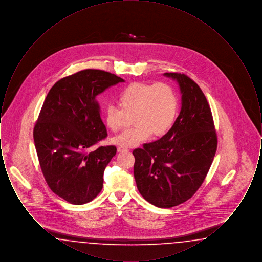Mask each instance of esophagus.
Listing matches in <instances>:
<instances>
[{
  "label": "esophagus",
  "mask_w": 262,
  "mask_h": 262,
  "mask_svg": "<svg viewBox=\"0 0 262 262\" xmlns=\"http://www.w3.org/2000/svg\"><path fill=\"white\" fill-rule=\"evenodd\" d=\"M118 151L119 152H125V151H128V149L127 148H125V147H118Z\"/></svg>",
  "instance_id": "obj_1"
}]
</instances>
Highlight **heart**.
Masks as SVG:
<instances>
[{
	"label": "heart",
	"instance_id": "heart-1",
	"mask_svg": "<svg viewBox=\"0 0 262 262\" xmlns=\"http://www.w3.org/2000/svg\"><path fill=\"white\" fill-rule=\"evenodd\" d=\"M121 108L109 105L104 112L105 124L113 133L124 127L126 115H134L135 126L126 129L113 143L121 147H135L148 139L152 134H167L177 119L180 99L177 90L165 82H133L118 97Z\"/></svg>",
	"mask_w": 262,
	"mask_h": 262
}]
</instances>
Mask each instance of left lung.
Listing matches in <instances>:
<instances>
[{"instance_id": "1", "label": "left lung", "mask_w": 262, "mask_h": 262, "mask_svg": "<svg viewBox=\"0 0 262 262\" xmlns=\"http://www.w3.org/2000/svg\"><path fill=\"white\" fill-rule=\"evenodd\" d=\"M164 75L179 83L181 112L165 136L133 154L140 194L157 207L170 208L189 200L202 185L216 153L217 135L200 86L184 74Z\"/></svg>"}]
</instances>
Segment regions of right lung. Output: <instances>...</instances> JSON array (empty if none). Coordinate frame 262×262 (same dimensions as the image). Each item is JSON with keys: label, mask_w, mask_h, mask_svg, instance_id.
Wrapping results in <instances>:
<instances>
[{"label": "right lung", "mask_w": 262, "mask_h": 262, "mask_svg": "<svg viewBox=\"0 0 262 262\" xmlns=\"http://www.w3.org/2000/svg\"><path fill=\"white\" fill-rule=\"evenodd\" d=\"M125 80L100 70L66 76L51 88L33 130L43 176L51 190L80 205L94 200L103 187L114 145L88 149L107 137L97 95Z\"/></svg>", "instance_id": "add662e5"}]
</instances>
